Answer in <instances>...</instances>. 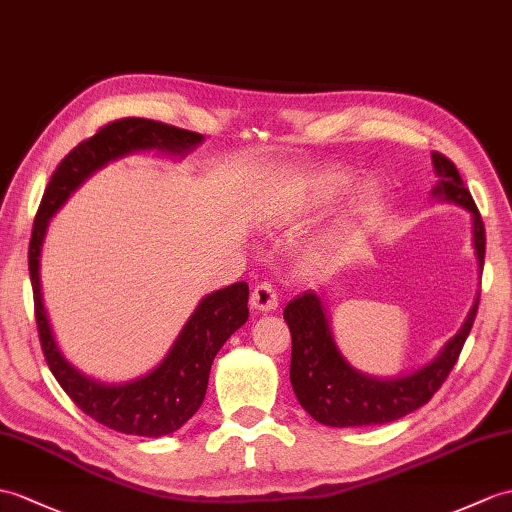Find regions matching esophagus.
Returning a JSON list of instances; mask_svg holds the SVG:
<instances>
[{"mask_svg":"<svg viewBox=\"0 0 512 512\" xmlns=\"http://www.w3.org/2000/svg\"><path fill=\"white\" fill-rule=\"evenodd\" d=\"M251 307L257 312H275L279 307L277 292L270 283H257L255 290L251 294Z\"/></svg>","mask_w":512,"mask_h":512,"instance_id":"obj_1","label":"esophagus"}]
</instances>
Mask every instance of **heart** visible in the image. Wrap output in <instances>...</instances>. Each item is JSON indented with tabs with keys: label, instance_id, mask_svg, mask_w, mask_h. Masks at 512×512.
I'll return each instance as SVG.
<instances>
[{
	"label": "heart",
	"instance_id": "b5f03b06",
	"mask_svg": "<svg viewBox=\"0 0 512 512\" xmlns=\"http://www.w3.org/2000/svg\"><path fill=\"white\" fill-rule=\"evenodd\" d=\"M349 185V176L340 172H323L307 176L303 181H296L285 192L279 194V205H299V207H318L325 202L338 198ZM379 189L375 185H366L360 192V205L366 207L375 202Z\"/></svg>",
	"mask_w": 512,
	"mask_h": 512
}]
</instances>
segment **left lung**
I'll list each match as a JSON object with an SVG mask.
<instances>
[{"label":"left lung","instance_id":"1","mask_svg":"<svg viewBox=\"0 0 512 512\" xmlns=\"http://www.w3.org/2000/svg\"><path fill=\"white\" fill-rule=\"evenodd\" d=\"M432 163L438 176L432 196L465 207L473 216V246L482 270L486 233L480 211L462 183L456 165L441 152H432ZM478 303L480 294L458 334L430 364L410 375L377 379L360 373L342 358L320 296L312 290L299 294L283 310L292 336L290 382L296 399L312 419L329 427L382 425L406 417L425 406L443 386L465 347L475 314H478Z\"/></svg>","mask_w":512,"mask_h":512}]
</instances>
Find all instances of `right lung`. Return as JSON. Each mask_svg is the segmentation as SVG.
Listing matches in <instances>:
<instances>
[{"label": "right lung", "mask_w": 512, "mask_h": 512, "mask_svg": "<svg viewBox=\"0 0 512 512\" xmlns=\"http://www.w3.org/2000/svg\"><path fill=\"white\" fill-rule=\"evenodd\" d=\"M202 139L205 137L200 133L144 117H124L106 124L93 137L80 141L58 163L34 218L28 270L34 292V316L47 366L82 412L122 434L159 438L176 432L194 417L205 399L213 358L229 336L248 320V285L240 281L207 294L154 371L126 384H102L71 366L54 340L41 294L43 237L50 218L63 207L71 192L109 161L139 150L187 154Z\"/></svg>", "instance_id": "right-lung-1"}]
</instances>
